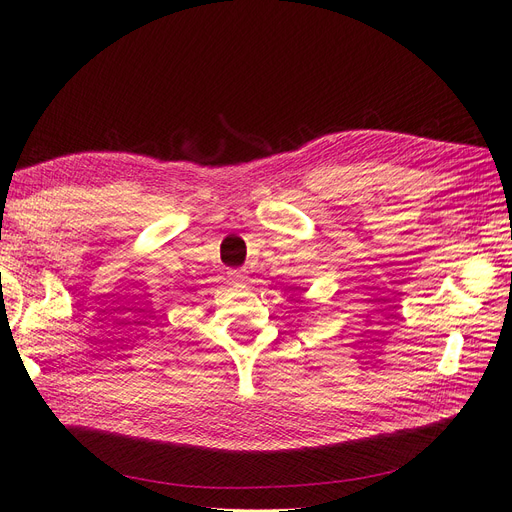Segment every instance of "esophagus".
<instances>
[{"instance_id":"esophagus-1","label":"esophagus","mask_w":512,"mask_h":512,"mask_svg":"<svg viewBox=\"0 0 512 512\" xmlns=\"http://www.w3.org/2000/svg\"><path fill=\"white\" fill-rule=\"evenodd\" d=\"M226 275H228L230 282H243L245 280V271H241V269H230Z\"/></svg>"}]
</instances>
